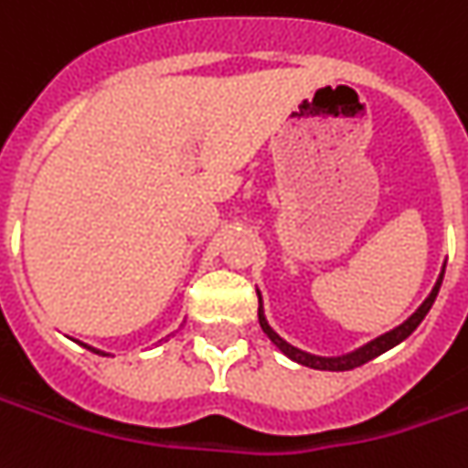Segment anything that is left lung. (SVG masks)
<instances>
[{"mask_svg":"<svg viewBox=\"0 0 468 468\" xmlns=\"http://www.w3.org/2000/svg\"><path fill=\"white\" fill-rule=\"evenodd\" d=\"M443 274H446V266H443V271H441V276H438L433 292L428 294V300L422 302L420 307L410 314L402 325H397L394 330H389V333H384V335H379V338H374L371 343H367V346H361V348H356V351H351V354H346V356H313V354H304V351H300V348H294V346H289V343L284 341L279 333H274V330H271V325L266 323L263 304H261V294H259V323H261V327H263V333L271 338V343H274L276 348H279V351H282L284 356H289L292 361L302 364V367L320 368V371H348V368L361 367V364H367V361H371V358H377V356H381L384 351L394 348L397 343L405 341L408 335H412V330H415V327L420 325L422 320H425V314L431 313L435 297H438V289H441V282H443Z\"/></svg>","mask_w":468,"mask_h":468,"instance_id":"obj_1","label":"left lung"}]
</instances>
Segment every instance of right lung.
<instances>
[{
    "instance_id": "add662e5",
    "label": "right lung",
    "mask_w": 468,
    "mask_h": 468,
    "mask_svg": "<svg viewBox=\"0 0 468 468\" xmlns=\"http://www.w3.org/2000/svg\"><path fill=\"white\" fill-rule=\"evenodd\" d=\"M89 348V346H87ZM91 351H94V354H101V351H97V348H91ZM101 356H107V354H101Z\"/></svg>"
}]
</instances>
